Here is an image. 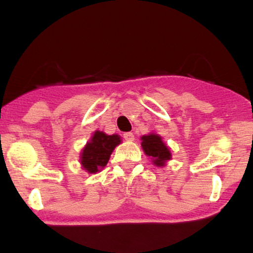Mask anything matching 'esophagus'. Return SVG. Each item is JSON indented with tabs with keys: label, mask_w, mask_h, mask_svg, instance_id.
Returning a JSON list of instances; mask_svg holds the SVG:
<instances>
[{
	"label": "esophagus",
	"mask_w": 253,
	"mask_h": 253,
	"mask_svg": "<svg viewBox=\"0 0 253 253\" xmlns=\"http://www.w3.org/2000/svg\"><path fill=\"white\" fill-rule=\"evenodd\" d=\"M124 138L126 139L127 141H133L134 140V134L130 132H126V133H124Z\"/></svg>",
	"instance_id": "esophagus-1"
}]
</instances>
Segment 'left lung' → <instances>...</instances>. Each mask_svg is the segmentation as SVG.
Masks as SVG:
<instances>
[{
  "label": "left lung",
  "mask_w": 253,
  "mask_h": 253,
  "mask_svg": "<svg viewBox=\"0 0 253 253\" xmlns=\"http://www.w3.org/2000/svg\"><path fill=\"white\" fill-rule=\"evenodd\" d=\"M141 146L144 152L152 158L153 164H156L157 167H163L165 162L171 158L169 149L165 146L159 135L149 134L141 136Z\"/></svg>",
  "instance_id": "8db88e82"
}]
</instances>
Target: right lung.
Instances as JSON below:
<instances>
[{"instance_id":"right-lung-1","label":"right lung","mask_w":253,"mask_h":253,"mask_svg":"<svg viewBox=\"0 0 253 253\" xmlns=\"http://www.w3.org/2000/svg\"><path fill=\"white\" fill-rule=\"evenodd\" d=\"M118 134L107 135L103 132L96 130L91 140L85 145L81 156V163L90 173H96L108 163L109 157L117 145L120 144Z\"/></svg>"}]
</instances>
